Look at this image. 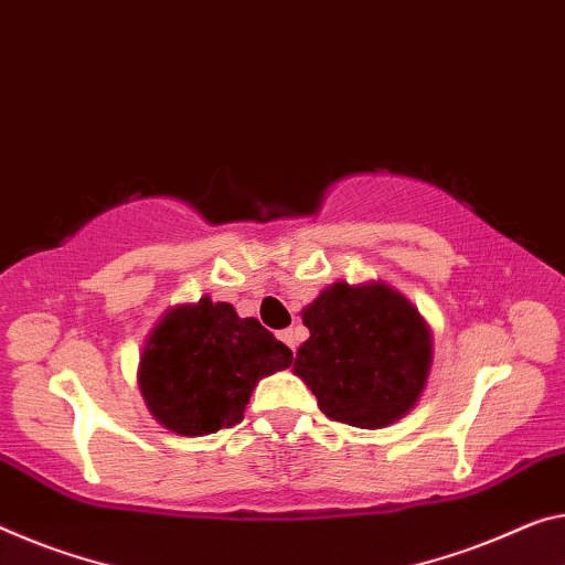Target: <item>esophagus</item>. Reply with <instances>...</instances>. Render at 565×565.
Returning a JSON list of instances; mask_svg holds the SVG:
<instances>
[{"instance_id":"1","label":"esophagus","mask_w":565,"mask_h":565,"mask_svg":"<svg viewBox=\"0 0 565 565\" xmlns=\"http://www.w3.org/2000/svg\"><path fill=\"white\" fill-rule=\"evenodd\" d=\"M280 341L288 345L290 351H295L298 349V343H300V335H298V328H285V331H280Z\"/></svg>"}]
</instances>
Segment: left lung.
<instances>
[{
    "label": "left lung",
    "instance_id": "obj_1",
    "mask_svg": "<svg viewBox=\"0 0 565 565\" xmlns=\"http://www.w3.org/2000/svg\"><path fill=\"white\" fill-rule=\"evenodd\" d=\"M310 338L292 373L320 412L361 429L409 414L429 381L434 335L419 308L392 285L333 282L302 308Z\"/></svg>",
    "mask_w": 565,
    "mask_h": 565
}]
</instances>
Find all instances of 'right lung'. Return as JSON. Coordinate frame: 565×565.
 Returning <instances> with one entry per match:
<instances>
[{
	"label": "right lung",
	"instance_id": "obj_1",
	"mask_svg": "<svg viewBox=\"0 0 565 565\" xmlns=\"http://www.w3.org/2000/svg\"><path fill=\"white\" fill-rule=\"evenodd\" d=\"M292 351L230 302H184L163 312L138 359V388L161 427L204 437L242 419L259 379L288 369Z\"/></svg>",
	"mask_w": 565,
	"mask_h": 565
}]
</instances>
